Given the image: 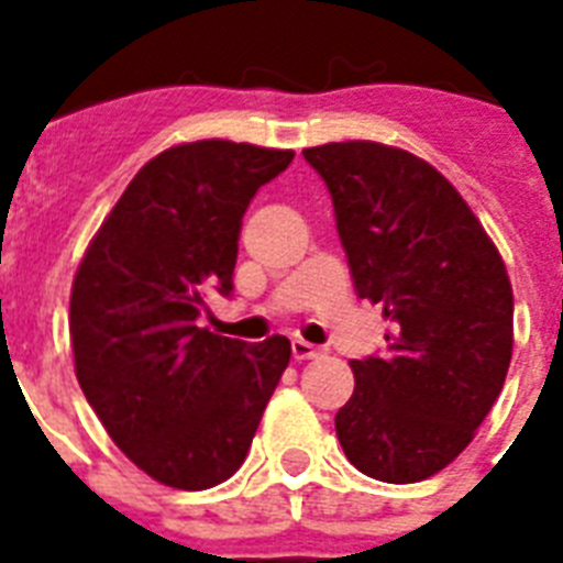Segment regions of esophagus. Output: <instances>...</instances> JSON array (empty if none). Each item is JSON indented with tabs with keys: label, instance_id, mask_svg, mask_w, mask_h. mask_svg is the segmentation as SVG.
<instances>
[{
	"label": "esophagus",
	"instance_id": "34e87169",
	"mask_svg": "<svg viewBox=\"0 0 563 563\" xmlns=\"http://www.w3.org/2000/svg\"><path fill=\"white\" fill-rule=\"evenodd\" d=\"M318 353H321V347L303 342V339H295V342H291V356H295V360H298V362L316 360Z\"/></svg>",
	"mask_w": 563,
	"mask_h": 563
}]
</instances>
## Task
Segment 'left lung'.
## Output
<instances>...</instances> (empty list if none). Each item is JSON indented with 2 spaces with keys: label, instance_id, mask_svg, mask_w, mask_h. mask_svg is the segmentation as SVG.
Here are the masks:
<instances>
[{
  "label": "left lung",
  "instance_id": "left-lung-1",
  "mask_svg": "<svg viewBox=\"0 0 563 563\" xmlns=\"http://www.w3.org/2000/svg\"><path fill=\"white\" fill-rule=\"evenodd\" d=\"M303 157L333 198L356 295L388 321L385 353L351 360L356 388L335 435L371 479H427L471 444L506 383L515 295L503 256L415 154L356 140Z\"/></svg>",
  "mask_w": 563,
  "mask_h": 563
}]
</instances>
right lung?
<instances>
[{"label": "right lung", "mask_w": 563, "mask_h": 563, "mask_svg": "<svg viewBox=\"0 0 563 563\" xmlns=\"http://www.w3.org/2000/svg\"><path fill=\"white\" fill-rule=\"evenodd\" d=\"M295 152L228 140L175 145L128 184L73 283L75 374L108 435L169 488L201 490L245 462L291 344L198 327L230 298L239 230Z\"/></svg>", "instance_id": "add662e5"}]
</instances>
